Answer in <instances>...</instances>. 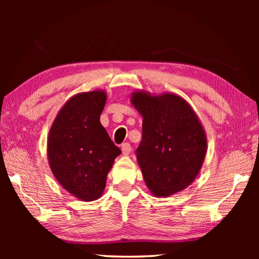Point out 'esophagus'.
<instances>
[{"mask_svg":"<svg viewBox=\"0 0 259 259\" xmlns=\"http://www.w3.org/2000/svg\"><path fill=\"white\" fill-rule=\"evenodd\" d=\"M121 151H122V155H124V156L129 155V153L131 152V146H130V144H128V142H125V144L121 145Z\"/></svg>","mask_w":259,"mask_h":259,"instance_id":"esophagus-1","label":"esophagus"}]
</instances>
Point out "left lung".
<instances>
[{
    "label": "left lung",
    "mask_w": 259,
    "mask_h": 259,
    "mask_svg": "<svg viewBox=\"0 0 259 259\" xmlns=\"http://www.w3.org/2000/svg\"><path fill=\"white\" fill-rule=\"evenodd\" d=\"M131 103L142 115V140L137 161L156 197L186 189L199 174L207 152L205 129L190 104L170 92L137 90Z\"/></svg>",
    "instance_id": "1"
}]
</instances>
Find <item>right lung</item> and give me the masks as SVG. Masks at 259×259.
<instances>
[{"label":"right lung","mask_w":259,"mask_h":259,"mask_svg":"<svg viewBox=\"0 0 259 259\" xmlns=\"http://www.w3.org/2000/svg\"><path fill=\"white\" fill-rule=\"evenodd\" d=\"M107 92L93 90L71 97L49 131L47 155L58 183L83 201L100 198L107 176L121 150L100 122Z\"/></svg>","instance_id":"1"}]
</instances>
